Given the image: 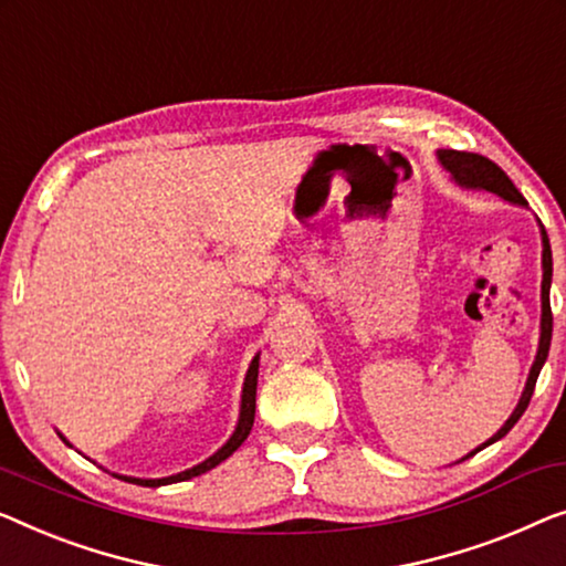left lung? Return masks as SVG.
Here are the masks:
<instances>
[{
  "label": "left lung",
  "instance_id": "1",
  "mask_svg": "<svg viewBox=\"0 0 566 566\" xmlns=\"http://www.w3.org/2000/svg\"><path fill=\"white\" fill-rule=\"evenodd\" d=\"M439 160L441 166H444L452 178L460 186L467 188H485V191H493L501 196V199L511 201V203H521V207H526V199H523L518 188L513 186L511 178L505 176V170L493 163L485 155H474V153H460V150H441L439 153ZM544 234V283H542V342H538V352H536V363L531 367V375H528V382H526V390H523V396L518 400V406H515V411L511 413V419L503 423V429L495 433L493 439H488L485 444L480 449H485L493 444V441L503 439L507 431L513 429L518 419L526 411L528 403H531V396H534V388H536V380H538V373H542V367L548 357V344H552V303H548V289H552V248H548V240H546V232ZM480 449H474V452H480ZM472 452V454H474ZM467 454V457H472Z\"/></svg>",
  "mask_w": 566,
  "mask_h": 566
}]
</instances>
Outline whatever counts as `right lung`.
<instances>
[{
	"instance_id": "1",
	"label": "right lung",
	"mask_w": 566,
	"mask_h": 566,
	"mask_svg": "<svg viewBox=\"0 0 566 566\" xmlns=\"http://www.w3.org/2000/svg\"><path fill=\"white\" fill-rule=\"evenodd\" d=\"M258 359H252L250 370H248V378H244V388H242V408H240V423H237V429L232 433V439L227 441V444L219 449L217 454H211L207 462L191 467V470L186 472H178V474H170V478H160V480H143V478H122L125 482H135V485H145V488H158V485H170V482H184V480H191V478H199V474L209 472L211 467H217L219 462H224L229 454L237 452V447L242 444L244 439H248V433L252 431V423H255V392H258Z\"/></svg>"
}]
</instances>
